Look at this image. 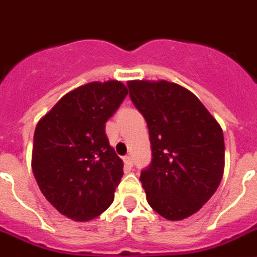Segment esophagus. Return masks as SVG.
I'll return each instance as SVG.
<instances>
[{
  "label": "esophagus",
  "instance_id": "esophagus-1",
  "mask_svg": "<svg viewBox=\"0 0 257 257\" xmlns=\"http://www.w3.org/2000/svg\"><path fill=\"white\" fill-rule=\"evenodd\" d=\"M123 162H124V165H126L127 168H131V167H133V164H134L133 158H131V156H124Z\"/></svg>",
  "mask_w": 257,
  "mask_h": 257
}]
</instances>
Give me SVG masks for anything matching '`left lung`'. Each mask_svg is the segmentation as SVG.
<instances>
[{
  "mask_svg": "<svg viewBox=\"0 0 257 257\" xmlns=\"http://www.w3.org/2000/svg\"><path fill=\"white\" fill-rule=\"evenodd\" d=\"M147 122L152 160L141 173L150 206L168 220L197 213L224 169L223 131L190 90L165 80L127 82Z\"/></svg>",
  "mask_w": 257,
  "mask_h": 257,
  "instance_id": "8db88e82",
  "label": "left lung"
}]
</instances>
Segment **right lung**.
<instances>
[{
    "instance_id": "obj_1",
    "label": "right lung",
    "mask_w": 257,
    "mask_h": 257,
    "mask_svg": "<svg viewBox=\"0 0 257 257\" xmlns=\"http://www.w3.org/2000/svg\"><path fill=\"white\" fill-rule=\"evenodd\" d=\"M128 90L120 81L89 82L61 97L38 122L33 167L40 192L60 214L92 220L113 203L123 162L105 123Z\"/></svg>"
}]
</instances>
